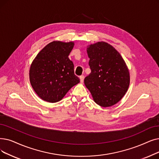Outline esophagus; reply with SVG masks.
Listing matches in <instances>:
<instances>
[{
	"instance_id": "34e87169",
	"label": "esophagus",
	"mask_w": 159,
	"mask_h": 159,
	"mask_svg": "<svg viewBox=\"0 0 159 159\" xmlns=\"http://www.w3.org/2000/svg\"><path fill=\"white\" fill-rule=\"evenodd\" d=\"M84 75H81L80 76V82L82 83L84 82Z\"/></svg>"
}]
</instances>
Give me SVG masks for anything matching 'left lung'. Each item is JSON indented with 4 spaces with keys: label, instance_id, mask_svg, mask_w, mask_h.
Instances as JSON below:
<instances>
[{
    "label": "left lung",
    "instance_id": "8db88e82",
    "mask_svg": "<svg viewBox=\"0 0 159 159\" xmlns=\"http://www.w3.org/2000/svg\"><path fill=\"white\" fill-rule=\"evenodd\" d=\"M87 52L91 73L84 79L85 86L99 106L116 104L129 86V72L125 61L112 45L103 41L89 45Z\"/></svg>",
    "mask_w": 159,
    "mask_h": 159
}]
</instances>
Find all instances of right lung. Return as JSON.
<instances>
[{
    "instance_id": "1",
    "label": "right lung",
    "mask_w": 159,
    "mask_h": 159,
    "mask_svg": "<svg viewBox=\"0 0 159 159\" xmlns=\"http://www.w3.org/2000/svg\"><path fill=\"white\" fill-rule=\"evenodd\" d=\"M74 43L54 41L47 45L34 60L30 69V81L43 100L56 102L79 83L73 61L68 58Z\"/></svg>"
}]
</instances>
